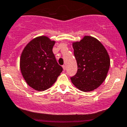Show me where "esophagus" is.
Masks as SVG:
<instances>
[{"instance_id":"obj_1","label":"esophagus","mask_w":127,"mask_h":127,"mask_svg":"<svg viewBox=\"0 0 127 127\" xmlns=\"http://www.w3.org/2000/svg\"><path fill=\"white\" fill-rule=\"evenodd\" d=\"M63 70H66V65H63Z\"/></svg>"}]
</instances>
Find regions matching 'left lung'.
I'll return each instance as SVG.
<instances>
[{
    "label": "left lung",
    "instance_id": "8db88e82",
    "mask_svg": "<svg viewBox=\"0 0 127 127\" xmlns=\"http://www.w3.org/2000/svg\"><path fill=\"white\" fill-rule=\"evenodd\" d=\"M78 70L70 78L75 87L90 92L99 87L107 76L110 58L105 47L94 37L85 36L72 43Z\"/></svg>",
    "mask_w": 127,
    "mask_h": 127
}]
</instances>
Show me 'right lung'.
<instances>
[{
  "mask_svg": "<svg viewBox=\"0 0 127 127\" xmlns=\"http://www.w3.org/2000/svg\"><path fill=\"white\" fill-rule=\"evenodd\" d=\"M55 43L46 36L36 37L27 44L21 54L22 76L29 86L38 91L51 87L63 71L52 51Z\"/></svg>",
  "mask_w": 127,
  "mask_h": 127,
  "instance_id": "1",
  "label": "right lung"
}]
</instances>
